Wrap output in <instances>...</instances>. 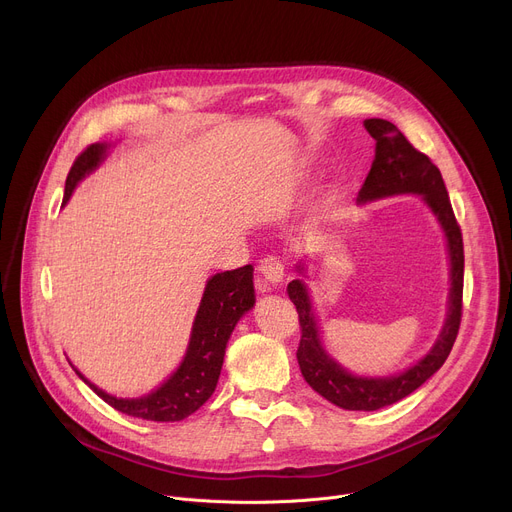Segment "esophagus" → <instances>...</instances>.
<instances>
[{"label": "esophagus", "instance_id": "1", "mask_svg": "<svg viewBox=\"0 0 512 512\" xmlns=\"http://www.w3.org/2000/svg\"><path fill=\"white\" fill-rule=\"evenodd\" d=\"M259 274H261V280H259V290L261 292H267L271 288H276L282 284L284 276H286V265L280 257L276 255H267L265 259H261L259 263Z\"/></svg>", "mask_w": 512, "mask_h": 512}]
</instances>
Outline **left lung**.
Segmentation results:
<instances>
[{"mask_svg": "<svg viewBox=\"0 0 512 512\" xmlns=\"http://www.w3.org/2000/svg\"><path fill=\"white\" fill-rule=\"evenodd\" d=\"M364 127L372 135L374 142H377V150H374L370 173L358 193V201L366 203L372 199L401 193L422 195L447 236L451 261V292L447 321L442 325V331L432 350L420 362L395 374V377L368 379L348 372L323 350L309 290H306L302 280H292L288 284V296L298 311L302 333L296 358L304 381L333 405L354 412H374L407 397L418 387H422L445 364L461 325L465 265L461 228L455 220L451 199L440 170L426 154H422L407 142L405 135L391 121L366 119ZM298 271L302 274L304 263L298 265Z\"/></svg>", "mask_w": 512, "mask_h": 512, "instance_id": "left-lung-1", "label": "left lung"}]
</instances>
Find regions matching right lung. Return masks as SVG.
<instances>
[{
	"label": "right lung",
	"mask_w": 512,
	"mask_h": 512,
	"mask_svg": "<svg viewBox=\"0 0 512 512\" xmlns=\"http://www.w3.org/2000/svg\"><path fill=\"white\" fill-rule=\"evenodd\" d=\"M107 148V144H92L76 158L65 181L63 203H67L76 185L86 175H90L102 162V158L107 156ZM253 304V265L222 271V274L212 276L206 284V290H203V298L199 302L191 329L189 348L181 366L156 391L144 397H113L84 379L80 370H74L98 397L105 399L121 414L150 422L185 420L212 397L218 385L230 333L236 327L238 319L253 309Z\"/></svg>",
	"instance_id": "right-lung-1"
}]
</instances>
